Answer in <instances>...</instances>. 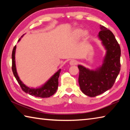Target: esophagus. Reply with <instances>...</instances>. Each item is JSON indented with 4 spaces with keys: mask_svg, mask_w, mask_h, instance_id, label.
Segmentation results:
<instances>
[{
    "mask_svg": "<svg viewBox=\"0 0 130 130\" xmlns=\"http://www.w3.org/2000/svg\"><path fill=\"white\" fill-rule=\"evenodd\" d=\"M69 63L70 65H76L78 63V62H77V61L76 60H72L70 61Z\"/></svg>",
    "mask_w": 130,
    "mask_h": 130,
    "instance_id": "1",
    "label": "esophagus"
}]
</instances>
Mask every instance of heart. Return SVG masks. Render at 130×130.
<instances>
[{"instance_id": "heart-1", "label": "heart", "mask_w": 130, "mask_h": 130, "mask_svg": "<svg viewBox=\"0 0 130 130\" xmlns=\"http://www.w3.org/2000/svg\"><path fill=\"white\" fill-rule=\"evenodd\" d=\"M83 33V31L80 29H77L74 32V34L76 37H79ZM86 35V34H85Z\"/></svg>"}]
</instances>
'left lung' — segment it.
I'll list each match as a JSON object with an SVG mask.
<instances>
[{
	"label": "left lung",
	"mask_w": 130,
	"mask_h": 130,
	"mask_svg": "<svg viewBox=\"0 0 130 130\" xmlns=\"http://www.w3.org/2000/svg\"><path fill=\"white\" fill-rule=\"evenodd\" d=\"M99 37L107 50L104 63L99 69L93 71L78 65V83L84 93L95 97L111 89L120 70L121 50L113 34L100 25Z\"/></svg>",
	"instance_id": "obj_1"
}]
</instances>
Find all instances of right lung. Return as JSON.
<instances>
[{"label":"right lung","instance_id":"right-lung-1","mask_svg":"<svg viewBox=\"0 0 130 130\" xmlns=\"http://www.w3.org/2000/svg\"><path fill=\"white\" fill-rule=\"evenodd\" d=\"M19 39L18 41H20ZM15 49H16V45L13 48L12 52V70L13 74L16 78L18 83H19L21 88L26 93H28L30 95L34 96L36 97H39V98H49L50 96H52L56 93L58 86V77L60 76V73L61 72V69L56 72L51 78L41 88H39L38 89H32L26 86L23 84V83L19 79L18 76L16 67H15Z\"/></svg>","mask_w":130,"mask_h":130}]
</instances>
